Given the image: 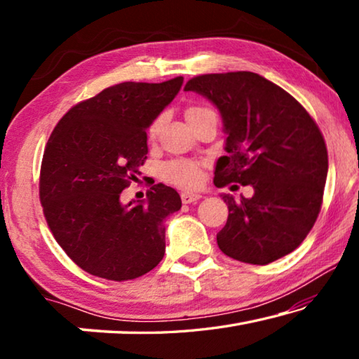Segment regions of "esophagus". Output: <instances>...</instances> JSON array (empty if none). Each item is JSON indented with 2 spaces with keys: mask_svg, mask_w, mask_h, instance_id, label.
Listing matches in <instances>:
<instances>
[{
  "mask_svg": "<svg viewBox=\"0 0 359 359\" xmlns=\"http://www.w3.org/2000/svg\"><path fill=\"white\" fill-rule=\"evenodd\" d=\"M180 198H182V203H184V204H191V203L199 201V199H201V194L184 191V193H180Z\"/></svg>",
  "mask_w": 359,
  "mask_h": 359,
  "instance_id": "34e87169",
  "label": "esophagus"
}]
</instances>
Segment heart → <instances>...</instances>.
I'll return each mask as SVG.
<instances>
[{
  "label": "heart",
  "instance_id": "heart-1",
  "mask_svg": "<svg viewBox=\"0 0 359 359\" xmlns=\"http://www.w3.org/2000/svg\"><path fill=\"white\" fill-rule=\"evenodd\" d=\"M209 114H215L212 109L205 107V106H199V104H191L185 109V118L190 126L194 123H198L199 120H203L205 115ZM163 126V115L156 117L154 121H151L149 130H147V136L149 139H156L158 133H160ZM160 177L168 182V184L177 185L182 188H193L199 184V179H201V166H199L198 161L193 160H171L163 163L160 168Z\"/></svg>",
  "mask_w": 359,
  "mask_h": 359
}]
</instances>
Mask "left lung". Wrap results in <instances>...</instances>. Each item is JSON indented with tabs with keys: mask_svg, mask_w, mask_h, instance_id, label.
Segmentation results:
<instances>
[{
	"mask_svg": "<svg viewBox=\"0 0 359 359\" xmlns=\"http://www.w3.org/2000/svg\"><path fill=\"white\" fill-rule=\"evenodd\" d=\"M185 92L205 96L222 114L228 155L218 158L215 187L255 191L241 201L222 194L229 215L217 234L220 250L250 264L291 253L323 203L327 150L318 125L290 93L250 71L196 76Z\"/></svg>",
	"mask_w": 359,
	"mask_h": 359,
	"instance_id": "left-lung-1",
	"label": "left lung"
}]
</instances>
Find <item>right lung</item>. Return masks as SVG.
<instances>
[{
    "mask_svg": "<svg viewBox=\"0 0 359 359\" xmlns=\"http://www.w3.org/2000/svg\"><path fill=\"white\" fill-rule=\"evenodd\" d=\"M184 83L123 82L79 102L53 128L42 156L39 199L53 238L88 274L133 280L165 257V220L179 193L156 184L147 199L120 194L147 160V128Z\"/></svg>",
    "mask_w": 359,
    "mask_h": 359,
    "instance_id": "obj_1",
    "label": "right lung"
}]
</instances>
